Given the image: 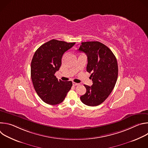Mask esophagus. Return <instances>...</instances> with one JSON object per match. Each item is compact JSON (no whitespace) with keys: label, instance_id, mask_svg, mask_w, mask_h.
Instances as JSON below:
<instances>
[{"label":"esophagus","instance_id":"esophagus-1","mask_svg":"<svg viewBox=\"0 0 148 148\" xmlns=\"http://www.w3.org/2000/svg\"><path fill=\"white\" fill-rule=\"evenodd\" d=\"M79 84H78V83H76V82H73V86H78Z\"/></svg>","mask_w":148,"mask_h":148}]
</instances>
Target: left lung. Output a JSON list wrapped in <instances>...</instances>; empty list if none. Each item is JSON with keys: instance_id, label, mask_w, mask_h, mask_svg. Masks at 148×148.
<instances>
[{"instance_id": "obj_1", "label": "left lung", "mask_w": 148, "mask_h": 148, "mask_svg": "<svg viewBox=\"0 0 148 148\" xmlns=\"http://www.w3.org/2000/svg\"><path fill=\"white\" fill-rule=\"evenodd\" d=\"M78 50L87 56V71L91 74L93 82L92 86L84 85L87 91L80 99L88 106H97L108 97L115 86L118 74L116 58L99 41L82 42Z\"/></svg>"}]
</instances>
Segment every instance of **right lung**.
Wrapping results in <instances>:
<instances>
[{
	"label": "right lung",
	"mask_w": 148,
	"mask_h": 148,
	"mask_svg": "<svg viewBox=\"0 0 148 148\" xmlns=\"http://www.w3.org/2000/svg\"><path fill=\"white\" fill-rule=\"evenodd\" d=\"M75 43L51 40L35 52L31 62V78L34 90L45 102L54 105L64 101L73 83L55 76L61 65L62 55Z\"/></svg>",
	"instance_id": "right-lung-1"
}]
</instances>
